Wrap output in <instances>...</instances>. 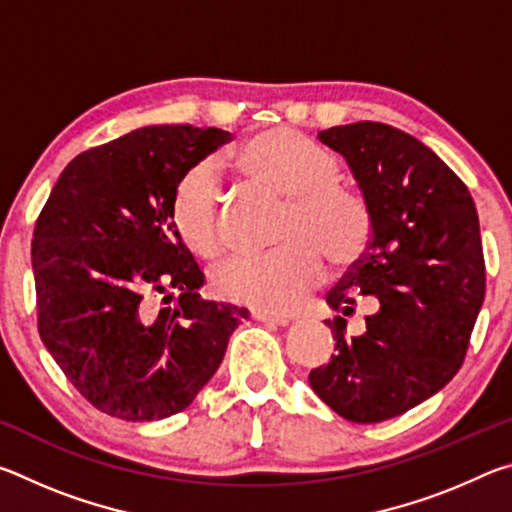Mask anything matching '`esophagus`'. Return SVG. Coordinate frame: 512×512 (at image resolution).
<instances>
[{"label":"esophagus","instance_id":"34e87169","mask_svg":"<svg viewBox=\"0 0 512 512\" xmlns=\"http://www.w3.org/2000/svg\"><path fill=\"white\" fill-rule=\"evenodd\" d=\"M253 320H259V323H268V325H277V327H284L291 323L289 316L273 314V311H253Z\"/></svg>","mask_w":512,"mask_h":512}]
</instances>
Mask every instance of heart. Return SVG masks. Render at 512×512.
I'll list each match as a JSON object with an SVG mask.
<instances>
[{"instance_id": "heart-1", "label": "heart", "mask_w": 512, "mask_h": 512, "mask_svg": "<svg viewBox=\"0 0 512 512\" xmlns=\"http://www.w3.org/2000/svg\"><path fill=\"white\" fill-rule=\"evenodd\" d=\"M237 164L255 183L287 198L277 246L264 255H235L212 271L214 293L259 311H291L323 280V259L350 266L368 248L372 216L366 198L339 183L332 155L291 128L257 133ZM171 216L180 239L201 257L225 246L221 180L212 162H198L178 180Z\"/></svg>"}]
</instances>
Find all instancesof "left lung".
I'll use <instances>...</instances> for the list:
<instances>
[{
	"mask_svg": "<svg viewBox=\"0 0 512 512\" xmlns=\"http://www.w3.org/2000/svg\"><path fill=\"white\" fill-rule=\"evenodd\" d=\"M318 140L350 164L370 207L366 253L327 293V305L353 313L376 300L367 332L344 334L309 384L329 409L359 424L402 415L449 384L463 366L485 296L479 214L470 189L413 135L379 121L334 126Z\"/></svg>",
	"mask_w": 512,
	"mask_h": 512,
	"instance_id": "1",
	"label": "left lung"
}]
</instances>
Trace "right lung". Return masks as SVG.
<instances>
[{
    "label": "right lung",
    "mask_w": 512,
    "mask_h": 512,
    "mask_svg": "<svg viewBox=\"0 0 512 512\" xmlns=\"http://www.w3.org/2000/svg\"><path fill=\"white\" fill-rule=\"evenodd\" d=\"M221 128L144 126L67 164L36 221L38 332L94 409L126 422L185 411L248 309L201 300L205 275L171 216L178 180L230 142ZM181 293L176 308L150 298Z\"/></svg>",
    "instance_id": "add662e5"
}]
</instances>
